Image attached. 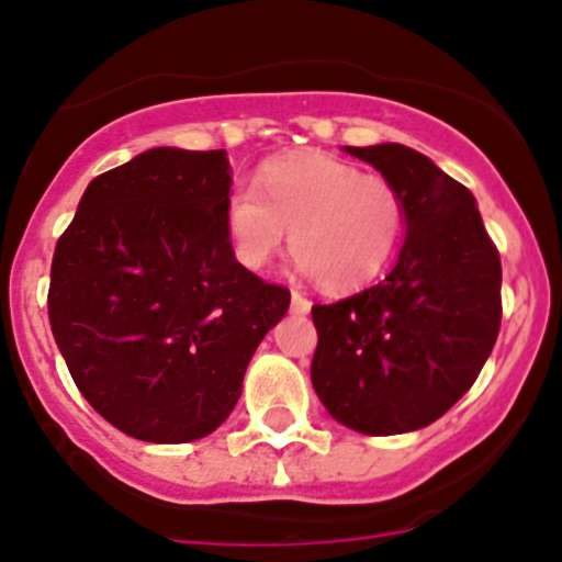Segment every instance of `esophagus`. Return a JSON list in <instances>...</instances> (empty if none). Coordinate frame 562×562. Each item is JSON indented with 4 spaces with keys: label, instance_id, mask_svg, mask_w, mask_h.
Masks as SVG:
<instances>
[{
    "label": "esophagus",
    "instance_id": "esophagus-1",
    "mask_svg": "<svg viewBox=\"0 0 562 562\" xmlns=\"http://www.w3.org/2000/svg\"><path fill=\"white\" fill-rule=\"evenodd\" d=\"M291 310H293V313H302V315H307L310 310H313V302H310V299L304 296V293L293 291V293H291Z\"/></svg>",
    "mask_w": 562,
    "mask_h": 562
}]
</instances>
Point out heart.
I'll use <instances>...</instances> for the list:
<instances>
[{
	"instance_id": "heart-1",
	"label": "heart",
	"mask_w": 562,
	"mask_h": 562,
	"mask_svg": "<svg viewBox=\"0 0 562 562\" xmlns=\"http://www.w3.org/2000/svg\"><path fill=\"white\" fill-rule=\"evenodd\" d=\"M258 189L236 187L225 203V231L247 269H263L291 231L299 269L323 291L348 293L378 280L400 247V190L353 162L293 151L260 166Z\"/></svg>"
}]
</instances>
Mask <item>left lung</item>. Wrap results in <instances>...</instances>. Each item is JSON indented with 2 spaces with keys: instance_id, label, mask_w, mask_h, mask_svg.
Returning <instances> with one entry per match:
<instances>
[{
  "instance_id": "1",
  "label": "left lung",
  "mask_w": 562,
  "mask_h": 562,
  "mask_svg": "<svg viewBox=\"0 0 562 562\" xmlns=\"http://www.w3.org/2000/svg\"><path fill=\"white\" fill-rule=\"evenodd\" d=\"M405 201V245L386 280L315 304L313 386L361 435L438 422L479 378L501 331V252L473 192L402 144L345 146Z\"/></svg>"
}]
</instances>
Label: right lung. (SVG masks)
Wrapping results in <instances>:
<instances>
[{"mask_svg":"<svg viewBox=\"0 0 562 562\" xmlns=\"http://www.w3.org/2000/svg\"><path fill=\"white\" fill-rule=\"evenodd\" d=\"M225 149L157 146L89 181L50 263L48 321L78 391L146 443L206 438L291 304L236 260Z\"/></svg>","mask_w":562,"mask_h":562,"instance_id":"obj_1","label":"right lung"}]
</instances>
